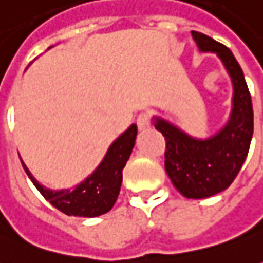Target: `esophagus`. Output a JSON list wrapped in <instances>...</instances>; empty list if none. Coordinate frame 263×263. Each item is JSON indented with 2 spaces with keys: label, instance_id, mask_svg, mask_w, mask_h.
Here are the masks:
<instances>
[{
  "label": "esophagus",
  "instance_id": "obj_1",
  "mask_svg": "<svg viewBox=\"0 0 263 263\" xmlns=\"http://www.w3.org/2000/svg\"><path fill=\"white\" fill-rule=\"evenodd\" d=\"M137 125L139 131H145L151 126V115L149 112H141L137 118Z\"/></svg>",
  "mask_w": 263,
  "mask_h": 263
}]
</instances>
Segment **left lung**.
I'll use <instances>...</instances> for the list:
<instances>
[{
	"instance_id": "8db88e82",
	"label": "left lung",
	"mask_w": 263,
	"mask_h": 263,
	"mask_svg": "<svg viewBox=\"0 0 263 263\" xmlns=\"http://www.w3.org/2000/svg\"><path fill=\"white\" fill-rule=\"evenodd\" d=\"M200 51L216 53L233 85V105L228 124L216 135L197 139L161 118L154 126L165 138V171L173 185L187 199H206L233 183L249 153L253 109L243 71L226 46L206 34L192 31Z\"/></svg>"
}]
</instances>
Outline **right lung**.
Here are the masks:
<instances>
[{"label":"right lung","instance_id":"1","mask_svg":"<svg viewBox=\"0 0 263 263\" xmlns=\"http://www.w3.org/2000/svg\"><path fill=\"white\" fill-rule=\"evenodd\" d=\"M137 132V125L134 124L119 138L115 139L99 167L73 190L67 189L54 192L46 189L34 178L23 160H20L35 189L56 209L67 216L96 217L108 213L117 201L122 184V170L135 145Z\"/></svg>","mask_w":263,"mask_h":263}]
</instances>
